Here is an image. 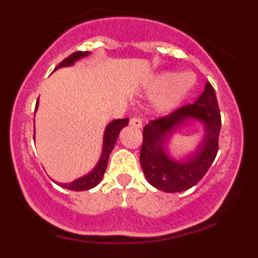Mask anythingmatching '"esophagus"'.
<instances>
[{
  "label": "esophagus",
  "mask_w": 258,
  "mask_h": 258,
  "mask_svg": "<svg viewBox=\"0 0 258 258\" xmlns=\"http://www.w3.org/2000/svg\"><path fill=\"white\" fill-rule=\"evenodd\" d=\"M130 125L133 126V127H137V128H141L142 127V121L137 119V117H132L131 120H130Z\"/></svg>",
  "instance_id": "esophagus-1"
}]
</instances>
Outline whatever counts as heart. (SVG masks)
Listing matches in <instances>:
<instances>
[{"mask_svg":"<svg viewBox=\"0 0 258 258\" xmlns=\"http://www.w3.org/2000/svg\"><path fill=\"white\" fill-rule=\"evenodd\" d=\"M197 79L193 73H161L153 76L146 84L148 92L155 94L154 106L159 112H167L179 105L193 90Z\"/></svg>","mask_w":258,"mask_h":258,"instance_id":"b5f03b06","label":"heart"}]
</instances>
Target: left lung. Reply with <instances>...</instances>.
I'll return each instance as SVG.
<instances>
[{
  "label": "left lung",
  "mask_w": 258,
  "mask_h": 258,
  "mask_svg": "<svg viewBox=\"0 0 258 258\" xmlns=\"http://www.w3.org/2000/svg\"><path fill=\"white\" fill-rule=\"evenodd\" d=\"M189 118L199 119L206 127V135L198 149L184 163L171 159L166 152L168 137ZM221 114L214 87L210 82L193 104L149 121L143 128L141 165L148 182L166 193H177L191 188L205 176L218 152Z\"/></svg>",
  "instance_id": "1"
}]
</instances>
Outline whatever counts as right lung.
Returning <instances> with one entry per match:
<instances>
[{
  "instance_id": "right-lung-1",
  "label": "right lung",
  "mask_w": 258,
  "mask_h": 258,
  "mask_svg": "<svg viewBox=\"0 0 258 258\" xmlns=\"http://www.w3.org/2000/svg\"><path fill=\"white\" fill-rule=\"evenodd\" d=\"M90 54V52H82V51H78L73 54H70L69 57L65 58L61 63H59L58 67H55L54 70H57L58 68H63V67H70L73 65L75 61H78L80 58H84L86 55ZM37 104H38V100L36 103V108H35V111L37 109ZM128 119H117L111 121L108 126H106L105 132H104V141H103V152L102 155H100V159L97 164V166L91 171L90 173L86 174V176L81 177V178L75 179L74 182L69 183V184H63L61 183V186L63 188L69 189V190H75V191H81V190H87V189L93 188L96 186L102 179L103 174H104L105 170H106V165H108V159L109 155H110L112 148H114L115 143H116V139L117 136L123 127L127 126L128 123ZM34 139H35V132H34Z\"/></svg>"
}]
</instances>
